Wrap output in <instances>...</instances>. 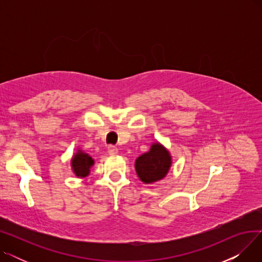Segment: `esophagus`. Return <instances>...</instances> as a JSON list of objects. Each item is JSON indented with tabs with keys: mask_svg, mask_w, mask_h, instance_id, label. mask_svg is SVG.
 <instances>
[{
	"mask_svg": "<svg viewBox=\"0 0 262 262\" xmlns=\"http://www.w3.org/2000/svg\"><path fill=\"white\" fill-rule=\"evenodd\" d=\"M107 150H108V154L110 156H115V155L118 154V148L116 146H114V145H109Z\"/></svg>",
	"mask_w": 262,
	"mask_h": 262,
	"instance_id": "obj_1",
	"label": "esophagus"
}]
</instances>
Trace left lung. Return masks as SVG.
Listing matches in <instances>:
<instances>
[{
	"mask_svg": "<svg viewBox=\"0 0 262 262\" xmlns=\"http://www.w3.org/2000/svg\"><path fill=\"white\" fill-rule=\"evenodd\" d=\"M172 166V156L161 143L155 142L149 150L135 161V169L139 180L144 184H154L163 180Z\"/></svg>",
	"mask_w": 262,
	"mask_h": 262,
	"instance_id": "1",
	"label": "left lung"
}]
</instances>
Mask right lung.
<instances>
[{"mask_svg":"<svg viewBox=\"0 0 262 262\" xmlns=\"http://www.w3.org/2000/svg\"><path fill=\"white\" fill-rule=\"evenodd\" d=\"M94 164V159L84 150L77 148V152L71 159V168L76 177L85 178L90 174V170Z\"/></svg>","mask_w":262,"mask_h":262,"instance_id":"1","label":"right lung"}]
</instances>
